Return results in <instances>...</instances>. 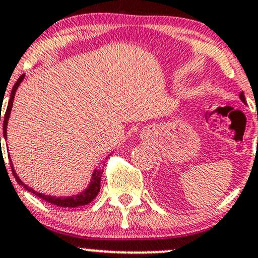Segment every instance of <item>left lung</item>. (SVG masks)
I'll list each match as a JSON object with an SVG mask.
<instances>
[{
    "label": "left lung",
    "instance_id": "1",
    "mask_svg": "<svg viewBox=\"0 0 258 258\" xmlns=\"http://www.w3.org/2000/svg\"><path fill=\"white\" fill-rule=\"evenodd\" d=\"M239 98H240V100L242 101V103L244 104H246V99H245V95H244V92H241L240 93V95H239Z\"/></svg>",
    "mask_w": 258,
    "mask_h": 258
}]
</instances>
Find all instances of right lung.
I'll return each instance as SVG.
<instances>
[{"instance_id": "add662e5", "label": "right lung", "mask_w": 258, "mask_h": 258, "mask_svg": "<svg viewBox=\"0 0 258 258\" xmlns=\"http://www.w3.org/2000/svg\"><path fill=\"white\" fill-rule=\"evenodd\" d=\"M24 78H25V75H22L21 77L18 78V81L16 82V84H14L12 92H11L10 101H8L7 110H6V114L4 116V137H5V140H7V124H8V120H10L11 111H12L14 95H16L17 89H18V87L21 86L22 82L24 81ZM0 121H1V114H0ZM0 142H1V137H0ZM8 158H10V161H11V168H12L13 176L16 177L17 182H18L19 185L23 186L27 191L32 192V194L35 195V196L40 197L44 201H46V202L52 203V205L58 206V207L76 208V207H81V206H86V205H88V203L92 202V201L97 197L99 191H100V180H101V175H103V169H94V171H93V174H92V177H90V182L88 183V186L83 189V191L79 192V194H77V195L57 197V196H51V195L41 194V192L35 191V189L30 187V186H28L27 183H24L23 181L19 179L18 174H17L16 170H14V166H13L12 160H11V157H8Z\"/></svg>"}]
</instances>
